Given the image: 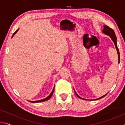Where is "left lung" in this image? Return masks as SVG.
Listing matches in <instances>:
<instances>
[{"instance_id":"obj_1","label":"left lung","mask_w":125,"mask_h":125,"mask_svg":"<svg viewBox=\"0 0 125 125\" xmlns=\"http://www.w3.org/2000/svg\"><path fill=\"white\" fill-rule=\"evenodd\" d=\"M103 32L104 33H105V34H106V35H108V36H110L111 40H113V41L114 42V44H115L116 49V50H117V52L118 59V63H120V53H119V50H118V48L117 47V41H116V40H117V39H116V35H115V32H114V31L113 30V29H112L111 28H110V27H109L108 26H106V25H104V29H103ZM74 92H75V91H74ZM75 94L77 95V96L79 97L80 99H84L81 98V97H80L79 95H78L77 94V93H76L75 92ZM106 94H105V95H104L102 96L101 97H100V98H99L98 99H94V100H98V99H100L101 98H103V97H104Z\"/></svg>"}]
</instances>
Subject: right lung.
<instances>
[{
    "label": "right lung",
    "mask_w": 125,
    "mask_h": 125,
    "mask_svg": "<svg viewBox=\"0 0 125 125\" xmlns=\"http://www.w3.org/2000/svg\"><path fill=\"white\" fill-rule=\"evenodd\" d=\"M18 30L19 29H18V30H16V31L14 33V35L12 36V37L14 36V35L15 34V33L18 32ZM54 88H53V90L52 91V92H51V94H50V95L49 96H48L47 98H45V99H42V100H37V101H29L30 102H31V103H40V102H42V101H46V100H48V99H50L51 98V96H52V94H53V92H54Z\"/></svg>",
    "instance_id": "1"
}]
</instances>
